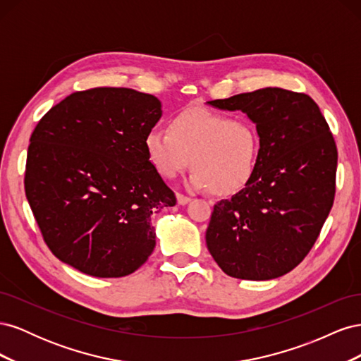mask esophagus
Instances as JSON below:
<instances>
[{"label":"esophagus","instance_id":"34e87169","mask_svg":"<svg viewBox=\"0 0 361 361\" xmlns=\"http://www.w3.org/2000/svg\"><path fill=\"white\" fill-rule=\"evenodd\" d=\"M176 199H178V203H179V204H187V203L191 202L190 197H187V195H183V194H180V192L176 194Z\"/></svg>","mask_w":361,"mask_h":361}]
</instances>
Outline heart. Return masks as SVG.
Here are the masks:
<instances>
[{"label":"heart","instance_id":"obj_1","mask_svg":"<svg viewBox=\"0 0 361 361\" xmlns=\"http://www.w3.org/2000/svg\"><path fill=\"white\" fill-rule=\"evenodd\" d=\"M145 147L162 178L174 179L192 164L191 188H214L218 195H231L244 190L253 178L259 134L247 118L187 108L170 118L169 130L152 128Z\"/></svg>","mask_w":361,"mask_h":361}]
</instances>
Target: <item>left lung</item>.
<instances>
[{"mask_svg": "<svg viewBox=\"0 0 361 361\" xmlns=\"http://www.w3.org/2000/svg\"><path fill=\"white\" fill-rule=\"evenodd\" d=\"M256 125L259 155L247 187L214 206L206 245L227 276L272 280L307 256L336 192L337 149L310 96L265 87L207 102Z\"/></svg>", "mask_w": 361, "mask_h": 361, "instance_id": "8db88e82", "label": "left lung"}]
</instances>
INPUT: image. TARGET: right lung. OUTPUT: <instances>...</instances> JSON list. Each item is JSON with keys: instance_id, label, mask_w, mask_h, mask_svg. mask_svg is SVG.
Returning a JSON list of instances; mask_svg holds the SVG:
<instances>
[{"instance_id": "1", "label": "right lung", "mask_w": 361, "mask_h": 361, "mask_svg": "<svg viewBox=\"0 0 361 361\" xmlns=\"http://www.w3.org/2000/svg\"><path fill=\"white\" fill-rule=\"evenodd\" d=\"M161 116L155 96L97 87L68 96L32 130L27 200L63 264L111 279L133 274L152 255V215L176 204L145 147Z\"/></svg>"}]
</instances>
